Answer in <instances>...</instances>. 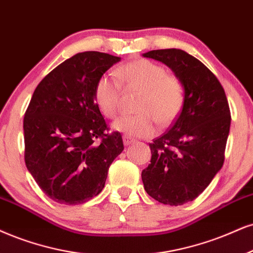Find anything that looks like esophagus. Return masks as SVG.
Instances as JSON below:
<instances>
[{
  "instance_id": "obj_1",
  "label": "esophagus",
  "mask_w": 253,
  "mask_h": 253,
  "mask_svg": "<svg viewBox=\"0 0 253 253\" xmlns=\"http://www.w3.org/2000/svg\"><path fill=\"white\" fill-rule=\"evenodd\" d=\"M123 142H124V145H130V144H132V143H135L136 139L132 138V137H130V136L124 135L123 136Z\"/></svg>"
}]
</instances>
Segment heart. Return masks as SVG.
<instances>
[{
	"mask_svg": "<svg viewBox=\"0 0 253 253\" xmlns=\"http://www.w3.org/2000/svg\"><path fill=\"white\" fill-rule=\"evenodd\" d=\"M114 75L105 74L96 82L93 97L103 115L115 118L120 114L124 88L139 90L136 102L138 114L123 116L114 129L133 137H150L161 126H170L185 103V85L178 76L167 74L163 65L139 58L122 65Z\"/></svg>",
	"mask_w": 253,
	"mask_h": 253,
	"instance_id": "heart-1",
	"label": "heart"
}]
</instances>
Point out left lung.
I'll use <instances>...</instances> for the list:
<instances>
[{"label":"left lung","instance_id":"8db88e82","mask_svg":"<svg viewBox=\"0 0 253 253\" xmlns=\"http://www.w3.org/2000/svg\"><path fill=\"white\" fill-rule=\"evenodd\" d=\"M171 68L185 85V103L169 131L150 143L151 163L142 171L149 196L168 205L198 197L222 169L231 124L222 84L201 61L180 49L143 54Z\"/></svg>","mask_w":253,"mask_h":253}]
</instances>
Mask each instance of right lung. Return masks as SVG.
Returning a JSON list of instances; mask_svg holds the SVG:
<instances>
[{
    "instance_id": "add662e5",
    "label": "right lung",
    "mask_w": 253,
    "mask_h": 253,
    "mask_svg": "<svg viewBox=\"0 0 253 253\" xmlns=\"http://www.w3.org/2000/svg\"><path fill=\"white\" fill-rule=\"evenodd\" d=\"M117 56L84 51L39 83L24 115V161L41 190L60 204L90 201L104 188L109 168L123 151L95 102L96 82Z\"/></svg>"
}]
</instances>
